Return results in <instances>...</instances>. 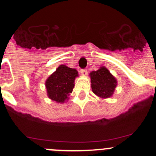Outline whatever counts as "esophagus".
Segmentation results:
<instances>
[{"label":"esophagus","mask_w":156,"mask_h":156,"mask_svg":"<svg viewBox=\"0 0 156 156\" xmlns=\"http://www.w3.org/2000/svg\"><path fill=\"white\" fill-rule=\"evenodd\" d=\"M80 73L82 76H87V69H80Z\"/></svg>","instance_id":"obj_1"}]
</instances>
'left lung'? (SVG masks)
<instances>
[{
  "mask_svg": "<svg viewBox=\"0 0 156 156\" xmlns=\"http://www.w3.org/2000/svg\"><path fill=\"white\" fill-rule=\"evenodd\" d=\"M91 89L93 93L102 99L112 97L117 86V80L105 66H101L97 71L90 72Z\"/></svg>",
  "mask_w": 156,
  "mask_h": 156,
  "instance_id": "1",
  "label": "left lung"
}]
</instances>
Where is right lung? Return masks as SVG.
I'll use <instances>...</instances> for the list:
<instances>
[{"label":"right lung","mask_w":156,"mask_h":156,"mask_svg":"<svg viewBox=\"0 0 156 156\" xmlns=\"http://www.w3.org/2000/svg\"><path fill=\"white\" fill-rule=\"evenodd\" d=\"M79 76L78 72L61 65L45 81L47 95L51 100L57 103H65L69 99L70 93L75 85V79Z\"/></svg>","instance_id":"add662e5"}]
</instances>
